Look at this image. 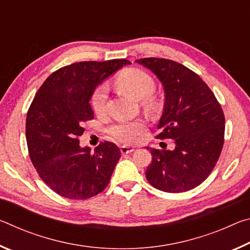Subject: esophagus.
<instances>
[{"instance_id":"esophagus-1","label":"esophagus","mask_w":250,"mask_h":250,"mask_svg":"<svg viewBox=\"0 0 250 250\" xmlns=\"http://www.w3.org/2000/svg\"><path fill=\"white\" fill-rule=\"evenodd\" d=\"M134 149L133 147H130V146H121V152L124 154H128V153H131V152H133Z\"/></svg>"}]
</instances>
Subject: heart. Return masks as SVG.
Masks as SVG:
<instances>
[{"instance_id": "b5f03b06", "label": "heart", "mask_w": 250, "mask_h": 250, "mask_svg": "<svg viewBox=\"0 0 250 250\" xmlns=\"http://www.w3.org/2000/svg\"><path fill=\"white\" fill-rule=\"evenodd\" d=\"M115 83L118 89L133 99H143L146 104L153 103V92L155 83L151 76L145 70L139 68H125L115 78ZM108 98V88L101 83L95 88L90 97V105L95 113H103L104 111L105 101ZM146 125L145 121L124 120L118 121L108 128V133L117 140L125 143H133L145 133Z\"/></svg>"}]
</instances>
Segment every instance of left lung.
Here are the masks:
<instances>
[{
  "instance_id": "left-lung-1",
  "label": "left lung",
  "mask_w": 250,
  "mask_h": 250,
  "mask_svg": "<svg viewBox=\"0 0 250 250\" xmlns=\"http://www.w3.org/2000/svg\"><path fill=\"white\" fill-rule=\"evenodd\" d=\"M153 71L166 91L156 138L172 139L174 150L151 149L149 183L160 191L181 193L203 183L221 155L225 117L206 83L184 65L166 58L135 61Z\"/></svg>"
}]
</instances>
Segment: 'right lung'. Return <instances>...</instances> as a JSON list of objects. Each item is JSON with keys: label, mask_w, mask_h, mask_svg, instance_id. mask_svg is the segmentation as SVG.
<instances>
[{"label": "right lung", "mask_w": 250, "mask_h": 250, "mask_svg": "<svg viewBox=\"0 0 250 250\" xmlns=\"http://www.w3.org/2000/svg\"><path fill=\"white\" fill-rule=\"evenodd\" d=\"M126 59L79 62L48 76L29 105L26 116L28 154L46 185L62 197L87 200L107 188L121 151L104 141L80 147L83 122L94 119L89 100L97 84Z\"/></svg>", "instance_id": "obj_1"}]
</instances>
